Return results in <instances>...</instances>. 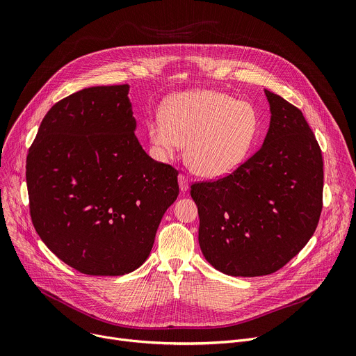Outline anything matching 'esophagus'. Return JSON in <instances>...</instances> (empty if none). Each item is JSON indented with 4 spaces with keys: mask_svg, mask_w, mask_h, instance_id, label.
<instances>
[{
    "mask_svg": "<svg viewBox=\"0 0 356 356\" xmlns=\"http://www.w3.org/2000/svg\"><path fill=\"white\" fill-rule=\"evenodd\" d=\"M179 186L181 191H187L188 190V179L184 175H179Z\"/></svg>",
    "mask_w": 356,
    "mask_h": 356,
    "instance_id": "obj_1",
    "label": "esophagus"
}]
</instances>
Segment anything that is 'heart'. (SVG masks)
<instances>
[{
  "label": "heart",
  "instance_id": "heart-1",
  "mask_svg": "<svg viewBox=\"0 0 356 356\" xmlns=\"http://www.w3.org/2000/svg\"><path fill=\"white\" fill-rule=\"evenodd\" d=\"M163 117L147 122L150 142L166 158L187 143V165L204 177H221L238 169L257 132L250 106L220 91L179 94L168 101Z\"/></svg>",
  "mask_w": 356,
  "mask_h": 356
}]
</instances>
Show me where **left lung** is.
<instances>
[{"label": "left lung", "mask_w": 356, "mask_h": 356, "mask_svg": "<svg viewBox=\"0 0 356 356\" xmlns=\"http://www.w3.org/2000/svg\"><path fill=\"white\" fill-rule=\"evenodd\" d=\"M270 125L262 147L232 173L191 184L202 255L231 276L283 268L313 236L323 210L324 163L302 113L265 90Z\"/></svg>", "instance_id": "1"}]
</instances>
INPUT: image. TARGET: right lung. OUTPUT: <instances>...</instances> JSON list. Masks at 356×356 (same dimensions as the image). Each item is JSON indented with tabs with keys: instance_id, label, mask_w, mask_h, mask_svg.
<instances>
[{
	"instance_id": "obj_1",
	"label": "right lung",
	"mask_w": 356,
	"mask_h": 356,
	"mask_svg": "<svg viewBox=\"0 0 356 356\" xmlns=\"http://www.w3.org/2000/svg\"><path fill=\"white\" fill-rule=\"evenodd\" d=\"M128 84L83 88L47 111L26 158L32 224L55 255L90 276H121L149 257L179 172L136 135Z\"/></svg>"
}]
</instances>
